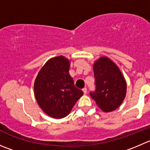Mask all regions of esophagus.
<instances>
[{
    "label": "esophagus",
    "mask_w": 150,
    "mask_h": 150,
    "mask_svg": "<svg viewBox=\"0 0 150 150\" xmlns=\"http://www.w3.org/2000/svg\"><path fill=\"white\" fill-rule=\"evenodd\" d=\"M82 91H83L84 93L85 94H86L87 92H88V89H87V88H84L83 89H82Z\"/></svg>",
    "instance_id": "34e87169"
}]
</instances>
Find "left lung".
<instances>
[{
  "label": "left lung",
  "mask_w": 150,
  "mask_h": 150,
  "mask_svg": "<svg viewBox=\"0 0 150 150\" xmlns=\"http://www.w3.org/2000/svg\"><path fill=\"white\" fill-rule=\"evenodd\" d=\"M95 90L90 95L104 112L120 106L126 95L127 85L119 68L108 58L101 57L94 63Z\"/></svg>",
  "instance_id": "8db88e82"
}]
</instances>
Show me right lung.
Here are the masks:
<instances>
[{"label":"right lung","instance_id":"right-lung-1","mask_svg":"<svg viewBox=\"0 0 150 150\" xmlns=\"http://www.w3.org/2000/svg\"><path fill=\"white\" fill-rule=\"evenodd\" d=\"M69 61L62 56L49 59L35 82V95L41 109L49 116L62 119L83 95L69 74Z\"/></svg>","mask_w":150,"mask_h":150}]
</instances>
